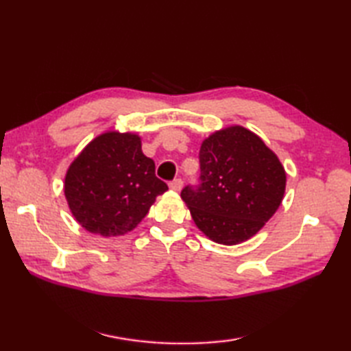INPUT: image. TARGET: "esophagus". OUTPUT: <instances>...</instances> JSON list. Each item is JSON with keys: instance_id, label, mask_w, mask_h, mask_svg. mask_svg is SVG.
Listing matches in <instances>:
<instances>
[{"instance_id": "1", "label": "esophagus", "mask_w": 351, "mask_h": 351, "mask_svg": "<svg viewBox=\"0 0 351 351\" xmlns=\"http://www.w3.org/2000/svg\"><path fill=\"white\" fill-rule=\"evenodd\" d=\"M169 187H170V190H173V191H180L182 189V181L180 180V178H178V180H173L169 184Z\"/></svg>"}]
</instances>
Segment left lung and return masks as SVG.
<instances>
[{
    "label": "left lung",
    "instance_id": "left-lung-1",
    "mask_svg": "<svg viewBox=\"0 0 351 351\" xmlns=\"http://www.w3.org/2000/svg\"><path fill=\"white\" fill-rule=\"evenodd\" d=\"M199 162V185H187L181 197L210 240L243 243L278 211L287 173L256 134L238 125L215 131L200 146Z\"/></svg>",
    "mask_w": 351,
    "mask_h": 351
}]
</instances>
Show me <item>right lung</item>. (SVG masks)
I'll list each match as a JSON object with an SVG mask.
<instances>
[{"instance_id":"add662e5","label":"right lung","mask_w":351,"mask_h":351,"mask_svg":"<svg viewBox=\"0 0 351 351\" xmlns=\"http://www.w3.org/2000/svg\"><path fill=\"white\" fill-rule=\"evenodd\" d=\"M137 134L108 131L93 138L68 169L64 196L86 230L102 237L130 232L156 196L167 191Z\"/></svg>"}]
</instances>
